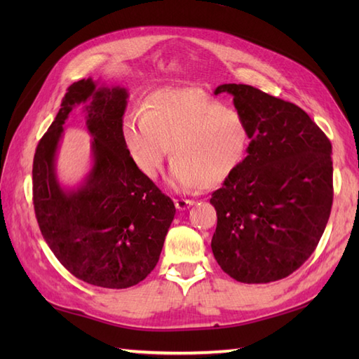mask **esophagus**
I'll use <instances>...</instances> for the list:
<instances>
[{
    "mask_svg": "<svg viewBox=\"0 0 359 359\" xmlns=\"http://www.w3.org/2000/svg\"><path fill=\"white\" fill-rule=\"evenodd\" d=\"M174 203H175V208H177V210H187V208L191 207V205H194V201H191V199H175Z\"/></svg>",
    "mask_w": 359,
    "mask_h": 359,
    "instance_id": "1",
    "label": "esophagus"
}]
</instances>
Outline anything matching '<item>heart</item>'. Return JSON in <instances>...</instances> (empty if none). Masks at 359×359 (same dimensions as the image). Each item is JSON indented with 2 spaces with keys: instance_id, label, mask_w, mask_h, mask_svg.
Returning a JSON list of instances; mask_svg holds the SVG:
<instances>
[{
  "instance_id": "heart-1",
  "label": "heart",
  "mask_w": 359,
  "mask_h": 359,
  "mask_svg": "<svg viewBox=\"0 0 359 359\" xmlns=\"http://www.w3.org/2000/svg\"><path fill=\"white\" fill-rule=\"evenodd\" d=\"M123 143L133 163L154 179L170 154L168 182L179 191L224 184L245 160L251 128L243 114L194 88H163L148 109L125 118Z\"/></svg>"
}]
</instances>
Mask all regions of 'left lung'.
<instances>
[{
    "instance_id": "8db88e82",
    "label": "left lung",
    "mask_w": 359,
    "mask_h": 359,
    "mask_svg": "<svg viewBox=\"0 0 359 359\" xmlns=\"http://www.w3.org/2000/svg\"><path fill=\"white\" fill-rule=\"evenodd\" d=\"M250 121L241 168L212 193L211 250L228 276L266 284L313 253L333 202L332 143L306 111L248 85H220Z\"/></svg>"
}]
</instances>
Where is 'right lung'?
Masks as SVG:
<instances>
[{"instance_id": "1", "label": "right lung", "mask_w": 359, "mask_h": 359, "mask_svg": "<svg viewBox=\"0 0 359 359\" xmlns=\"http://www.w3.org/2000/svg\"><path fill=\"white\" fill-rule=\"evenodd\" d=\"M81 104L93 135V168L77 188L55 171L62 125ZM128 90L83 79L67 89L55 120L38 143L34 208L43 238L67 271L90 285L128 288L154 270L175 207L133 163L123 143Z\"/></svg>"}]
</instances>
